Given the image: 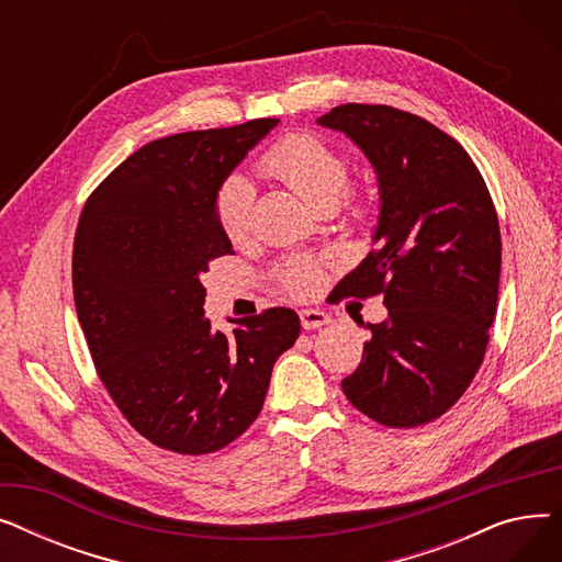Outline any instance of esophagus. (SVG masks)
Instances as JSON below:
<instances>
[{
  "label": "esophagus",
  "mask_w": 562,
  "mask_h": 562,
  "mask_svg": "<svg viewBox=\"0 0 562 562\" xmlns=\"http://www.w3.org/2000/svg\"><path fill=\"white\" fill-rule=\"evenodd\" d=\"M299 314H301V323H303L305 330H316V328H323V326H328V323H330V316L326 312H321V310L310 307V310H301Z\"/></svg>",
  "instance_id": "34e87169"
}]
</instances>
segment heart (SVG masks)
<instances>
[{
	"label": "heart",
	"instance_id": "heart-1",
	"mask_svg": "<svg viewBox=\"0 0 562 562\" xmlns=\"http://www.w3.org/2000/svg\"><path fill=\"white\" fill-rule=\"evenodd\" d=\"M261 170L303 198L316 214H333L350 180V161L339 150L314 134H291L278 140L261 157ZM252 184L244 175H232L216 195V218L232 241L248 234L252 223ZM352 216L364 214L360 198L348 200ZM282 284L303 296L312 291L316 273L307 263H289L280 273Z\"/></svg>",
	"mask_w": 562,
	"mask_h": 562
}]
</instances>
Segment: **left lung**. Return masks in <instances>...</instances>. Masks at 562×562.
<instances>
[{
	"label": "left lung",
	"mask_w": 562,
	"mask_h": 562,
	"mask_svg": "<svg viewBox=\"0 0 562 562\" xmlns=\"http://www.w3.org/2000/svg\"><path fill=\"white\" fill-rule=\"evenodd\" d=\"M318 125L346 134L378 175L375 248L339 296H382L346 398L390 428L428 424L464 394L496 314L501 234L494 202L464 147L424 117L385 104H341Z\"/></svg>",
	"instance_id": "1"
}]
</instances>
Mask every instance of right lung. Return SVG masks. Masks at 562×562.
I'll list each match as a JSON object with an SVG mask.
<instances>
[{"label":"right lung","mask_w":562,"mask_h":562,"mask_svg":"<svg viewBox=\"0 0 562 562\" xmlns=\"http://www.w3.org/2000/svg\"><path fill=\"white\" fill-rule=\"evenodd\" d=\"M278 123L259 117L147 143L79 216L72 291L81 330L113 403L161 449L214 453L246 432L276 360L301 335L286 307L232 321V335L214 330L202 310L210 261L234 255L216 195Z\"/></svg>","instance_id":"obj_1"}]
</instances>
